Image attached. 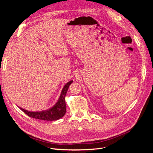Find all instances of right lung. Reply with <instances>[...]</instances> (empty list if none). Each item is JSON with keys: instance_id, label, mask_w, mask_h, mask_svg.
Returning a JSON list of instances; mask_svg holds the SVG:
<instances>
[{"instance_id": "add662e5", "label": "right lung", "mask_w": 153, "mask_h": 153, "mask_svg": "<svg viewBox=\"0 0 153 153\" xmlns=\"http://www.w3.org/2000/svg\"><path fill=\"white\" fill-rule=\"evenodd\" d=\"M72 82L73 80H71L65 84L56 103L50 108L46 110V111L32 112L24 109L21 107L19 108L21 109L22 111L30 117L49 121L58 120L63 117L66 113V105L65 102V97L70 85Z\"/></svg>"}]
</instances>
